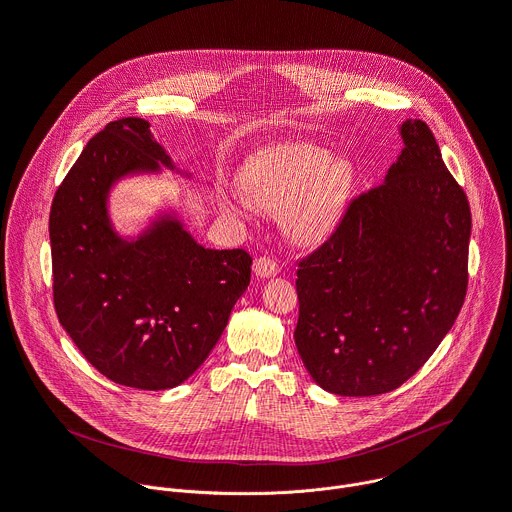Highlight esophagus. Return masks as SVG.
Masks as SVG:
<instances>
[{
  "label": "esophagus",
  "mask_w": 512,
  "mask_h": 512,
  "mask_svg": "<svg viewBox=\"0 0 512 512\" xmlns=\"http://www.w3.org/2000/svg\"><path fill=\"white\" fill-rule=\"evenodd\" d=\"M253 269H255V275H257V277L265 279V277H273V275L279 273V263H277L275 259H271V257H259V259L255 261Z\"/></svg>",
  "instance_id": "1"
}]
</instances>
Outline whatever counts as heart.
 Wrapping results in <instances>:
<instances>
[{"label": "heart", "mask_w": 512, "mask_h": 512, "mask_svg": "<svg viewBox=\"0 0 512 512\" xmlns=\"http://www.w3.org/2000/svg\"><path fill=\"white\" fill-rule=\"evenodd\" d=\"M352 184L344 160L308 143L277 145L259 152L243 172V186L227 190V204L251 208L257 204L289 210L287 225L304 243L324 241L338 225Z\"/></svg>", "instance_id": "obj_1"}]
</instances>
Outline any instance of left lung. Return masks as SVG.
<instances>
[{"label": "left lung", "mask_w": 512, "mask_h": 512, "mask_svg": "<svg viewBox=\"0 0 512 512\" xmlns=\"http://www.w3.org/2000/svg\"><path fill=\"white\" fill-rule=\"evenodd\" d=\"M381 186L356 196L300 261L294 332L312 379L344 397L389 393L454 326L468 289L470 204L421 119Z\"/></svg>", "instance_id": "left-lung-1"}]
</instances>
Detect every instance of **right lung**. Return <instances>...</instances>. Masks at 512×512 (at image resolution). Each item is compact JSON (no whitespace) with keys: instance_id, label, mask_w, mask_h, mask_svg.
Returning a JSON list of instances; mask_svg holds the SVG:
<instances>
[{"instance_id":"add662e5","label":"right lung","mask_w":512,"mask_h":512,"mask_svg":"<svg viewBox=\"0 0 512 512\" xmlns=\"http://www.w3.org/2000/svg\"><path fill=\"white\" fill-rule=\"evenodd\" d=\"M176 170L139 117L89 139L50 208L52 294L66 334L117 385L162 391L206 360L251 279L243 249H206L162 214L137 239L115 233L111 186L141 172Z\"/></svg>"}]
</instances>
